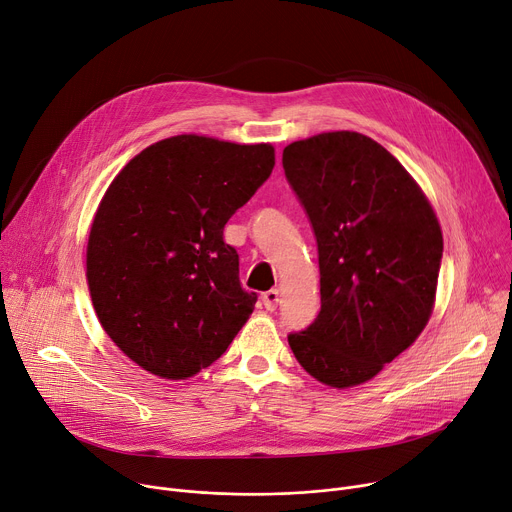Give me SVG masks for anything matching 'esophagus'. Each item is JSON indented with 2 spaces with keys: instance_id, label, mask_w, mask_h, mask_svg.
I'll return each instance as SVG.
<instances>
[{
  "instance_id": "34e87169",
  "label": "esophagus",
  "mask_w": 512,
  "mask_h": 512,
  "mask_svg": "<svg viewBox=\"0 0 512 512\" xmlns=\"http://www.w3.org/2000/svg\"><path fill=\"white\" fill-rule=\"evenodd\" d=\"M279 291L277 289H270V291H266V293H262V303H264V309L266 311H274L277 309V305H279Z\"/></svg>"
}]
</instances>
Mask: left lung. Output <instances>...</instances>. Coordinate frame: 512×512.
Wrapping results in <instances>:
<instances>
[{
	"label": "left lung",
	"mask_w": 512,
	"mask_h": 512,
	"mask_svg": "<svg viewBox=\"0 0 512 512\" xmlns=\"http://www.w3.org/2000/svg\"><path fill=\"white\" fill-rule=\"evenodd\" d=\"M287 182L318 242L322 309L289 334L299 365L330 387L373 379L424 330L435 305L443 233L414 178L352 131L283 149Z\"/></svg>",
	"instance_id": "8db88e82"
}]
</instances>
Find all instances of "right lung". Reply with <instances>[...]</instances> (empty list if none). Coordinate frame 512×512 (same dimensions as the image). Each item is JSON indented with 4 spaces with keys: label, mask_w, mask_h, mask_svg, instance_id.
<instances>
[{
    "label": "right lung",
    "mask_w": 512,
    "mask_h": 512,
    "mask_svg": "<svg viewBox=\"0 0 512 512\" xmlns=\"http://www.w3.org/2000/svg\"><path fill=\"white\" fill-rule=\"evenodd\" d=\"M274 147L201 135L157 141L112 180L86 277L104 332L145 371L186 379L213 365L254 311L229 217L268 180Z\"/></svg>",
    "instance_id": "obj_1"
}]
</instances>
